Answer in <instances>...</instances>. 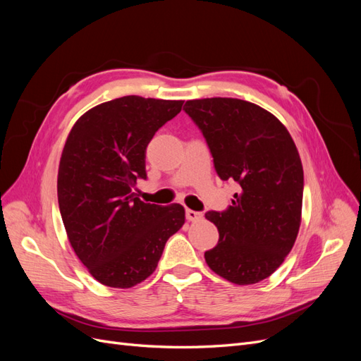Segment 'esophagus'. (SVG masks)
Wrapping results in <instances>:
<instances>
[{
    "instance_id": "esophagus-1",
    "label": "esophagus",
    "mask_w": 361,
    "mask_h": 361,
    "mask_svg": "<svg viewBox=\"0 0 361 361\" xmlns=\"http://www.w3.org/2000/svg\"><path fill=\"white\" fill-rule=\"evenodd\" d=\"M203 218V214L202 212H197V211H192V209H187V220L188 221H199Z\"/></svg>"
}]
</instances>
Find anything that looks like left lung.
Segmentation results:
<instances>
[{
    "instance_id": "8db88e82",
    "label": "left lung",
    "mask_w": 361,
    "mask_h": 361,
    "mask_svg": "<svg viewBox=\"0 0 361 361\" xmlns=\"http://www.w3.org/2000/svg\"><path fill=\"white\" fill-rule=\"evenodd\" d=\"M200 128L223 180L241 187L224 212H206L220 233L204 253L215 274L253 285L269 277L292 250L301 224L304 174L286 126L256 104L206 97L183 106Z\"/></svg>"
}]
</instances>
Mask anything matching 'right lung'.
Wrapping results in <instances>:
<instances>
[{
  "label": "right lung",
  "mask_w": 361,
  "mask_h": 361,
  "mask_svg": "<svg viewBox=\"0 0 361 361\" xmlns=\"http://www.w3.org/2000/svg\"><path fill=\"white\" fill-rule=\"evenodd\" d=\"M183 101L123 96L84 113L59 166L61 220L75 255L105 286L128 289L158 267L167 239L185 223L182 204L141 202L146 147Z\"/></svg>",
  "instance_id": "1"
}]
</instances>
